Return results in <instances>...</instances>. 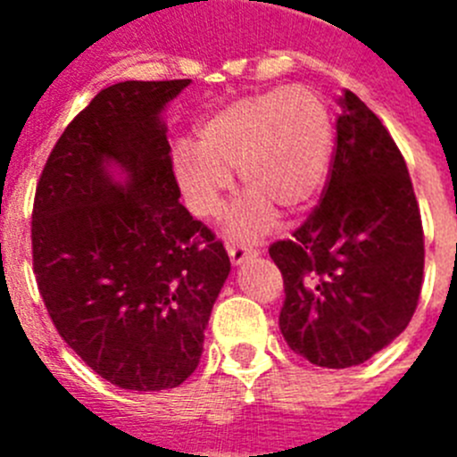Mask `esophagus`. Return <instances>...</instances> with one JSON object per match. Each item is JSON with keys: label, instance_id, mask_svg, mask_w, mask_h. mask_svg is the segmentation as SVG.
<instances>
[{"label": "esophagus", "instance_id": "1", "mask_svg": "<svg viewBox=\"0 0 457 457\" xmlns=\"http://www.w3.org/2000/svg\"><path fill=\"white\" fill-rule=\"evenodd\" d=\"M256 253H258V249L249 247V245H237V242H231V245H228V256H231L233 265L245 263V261L253 258Z\"/></svg>", "mask_w": 457, "mask_h": 457}]
</instances>
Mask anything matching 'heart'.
I'll list each match as a JSON object with an SVG mask.
<instances>
[{
	"instance_id": "heart-1",
	"label": "heart",
	"mask_w": 457,
	"mask_h": 457,
	"mask_svg": "<svg viewBox=\"0 0 457 457\" xmlns=\"http://www.w3.org/2000/svg\"><path fill=\"white\" fill-rule=\"evenodd\" d=\"M334 125L325 100L309 87H278L231 100L201 130L179 141L173 169L199 215H215L233 187L231 169L249 199L231 217L236 236L252 237L274 224V205L302 210L316 199L329 171Z\"/></svg>"
}]
</instances>
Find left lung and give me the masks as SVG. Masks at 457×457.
Segmentation results:
<instances>
[{"label": "left lung", "instance_id": "1", "mask_svg": "<svg viewBox=\"0 0 457 457\" xmlns=\"http://www.w3.org/2000/svg\"><path fill=\"white\" fill-rule=\"evenodd\" d=\"M341 104L325 194L293 237L270 245L281 334L325 369L364 364L410 325L426 258L405 157L353 91Z\"/></svg>", "mask_w": 457, "mask_h": 457}]
</instances>
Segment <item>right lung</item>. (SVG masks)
I'll return each mask as SVG.
<instances>
[{"label":"right lung","instance_id":"1","mask_svg":"<svg viewBox=\"0 0 457 457\" xmlns=\"http://www.w3.org/2000/svg\"><path fill=\"white\" fill-rule=\"evenodd\" d=\"M189 79L119 82L68 123L36 185L31 256L68 348L120 389L183 385L231 272L221 240L180 204L164 104ZM129 173L119 186L104 169Z\"/></svg>","mask_w":457,"mask_h":457}]
</instances>
